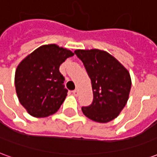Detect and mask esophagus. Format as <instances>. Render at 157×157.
Instances as JSON below:
<instances>
[{"label":"esophagus","instance_id":"obj_1","mask_svg":"<svg viewBox=\"0 0 157 157\" xmlns=\"http://www.w3.org/2000/svg\"><path fill=\"white\" fill-rule=\"evenodd\" d=\"M72 93H73V95L76 97V96L78 95V90H76V89H75V90H74V91L72 92Z\"/></svg>","mask_w":157,"mask_h":157}]
</instances>
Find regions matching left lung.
Returning <instances> with one entry per match:
<instances>
[{"mask_svg": "<svg viewBox=\"0 0 157 157\" xmlns=\"http://www.w3.org/2000/svg\"><path fill=\"white\" fill-rule=\"evenodd\" d=\"M92 82L93 100L82 107L83 113L93 121L108 123L124 108L131 88L129 73L108 52L99 49L75 50Z\"/></svg>", "mask_w": 157, "mask_h": 157, "instance_id": "1", "label": "left lung"}]
</instances>
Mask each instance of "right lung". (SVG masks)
<instances>
[{
	"instance_id": "obj_1",
	"label": "right lung",
	"mask_w": 157,
	"mask_h": 157,
	"mask_svg": "<svg viewBox=\"0 0 157 157\" xmlns=\"http://www.w3.org/2000/svg\"><path fill=\"white\" fill-rule=\"evenodd\" d=\"M73 55L71 50L56 44L43 45L19 64L15 74L16 92L30 115L44 118L60 108L68 90L59 66Z\"/></svg>"
}]
</instances>
